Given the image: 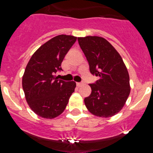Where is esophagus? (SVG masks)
I'll use <instances>...</instances> for the list:
<instances>
[{"instance_id":"1","label":"esophagus","mask_w":153,"mask_h":153,"mask_svg":"<svg viewBox=\"0 0 153 153\" xmlns=\"http://www.w3.org/2000/svg\"><path fill=\"white\" fill-rule=\"evenodd\" d=\"M83 84H84V83H83V82H79V83H76V86H79H79H82Z\"/></svg>"}]
</instances>
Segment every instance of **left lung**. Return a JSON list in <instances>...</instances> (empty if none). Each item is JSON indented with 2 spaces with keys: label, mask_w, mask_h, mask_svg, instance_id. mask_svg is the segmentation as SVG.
I'll return each mask as SVG.
<instances>
[{
  "label": "left lung",
  "mask_w": 153,
  "mask_h": 153,
  "mask_svg": "<svg viewBox=\"0 0 153 153\" xmlns=\"http://www.w3.org/2000/svg\"><path fill=\"white\" fill-rule=\"evenodd\" d=\"M93 75L98 76L89 84L91 94L84 99L86 108L100 117H113L123 109L130 93L129 76L122 57L106 39L97 36L78 37Z\"/></svg>",
  "instance_id": "1"
}]
</instances>
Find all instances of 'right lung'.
I'll use <instances>...</instances> for the list:
<instances>
[{
	"mask_svg": "<svg viewBox=\"0 0 153 153\" xmlns=\"http://www.w3.org/2000/svg\"><path fill=\"white\" fill-rule=\"evenodd\" d=\"M76 37L58 35L36 50L27 65L22 79L25 98L30 109L39 117L53 119L64 111L74 92V81L58 79L61 63Z\"/></svg>",
	"mask_w": 153,
	"mask_h": 153,
	"instance_id": "add662e5",
	"label": "right lung"
}]
</instances>
